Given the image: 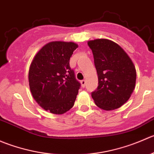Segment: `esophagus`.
<instances>
[{"mask_svg": "<svg viewBox=\"0 0 154 154\" xmlns=\"http://www.w3.org/2000/svg\"><path fill=\"white\" fill-rule=\"evenodd\" d=\"M81 85H82V88H85V85H86V81H85V80L81 81Z\"/></svg>", "mask_w": 154, "mask_h": 154, "instance_id": "obj_1", "label": "esophagus"}]
</instances>
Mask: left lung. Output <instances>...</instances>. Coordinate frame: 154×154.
<instances>
[{
	"mask_svg": "<svg viewBox=\"0 0 154 154\" xmlns=\"http://www.w3.org/2000/svg\"><path fill=\"white\" fill-rule=\"evenodd\" d=\"M98 75V88L91 93L95 104L111 111L121 107L132 95L135 86L136 70L126 51L107 39L90 40Z\"/></svg>",
	"mask_w": 154,
	"mask_h": 154,
	"instance_id": "8db88e82",
	"label": "left lung"
}]
</instances>
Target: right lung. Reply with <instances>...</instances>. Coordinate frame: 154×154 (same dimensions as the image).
Instances as JSON below:
<instances>
[{
	"instance_id": "1",
	"label": "right lung",
	"mask_w": 154,
	"mask_h": 154,
	"mask_svg": "<svg viewBox=\"0 0 154 154\" xmlns=\"http://www.w3.org/2000/svg\"><path fill=\"white\" fill-rule=\"evenodd\" d=\"M77 48L72 42H50L33 57L29 86L33 99L44 110L62 115L73 106L81 85L69 66V59Z\"/></svg>"
}]
</instances>
